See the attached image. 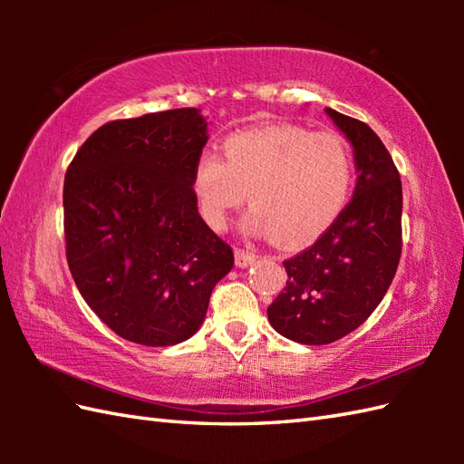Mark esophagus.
<instances>
[{"instance_id": "obj_1", "label": "esophagus", "mask_w": 464, "mask_h": 464, "mask_svg": "<svg viewBox=\"0 0 464 464\" xmlns=\"http://www.w3.org/2000/svg\"><path fill=\"white\" fill-rule=\"evenodd\" d=\"M253 261H255V255L253 253L245 251V249H235V263H237V267H241V269L249 267Z\"/></svg>"}]
</instances>
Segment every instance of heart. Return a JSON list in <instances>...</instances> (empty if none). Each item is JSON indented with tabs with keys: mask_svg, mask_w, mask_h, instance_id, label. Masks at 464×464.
<instances>
[{
	"mask_svg": "<svg viewBox=\"0 0 464 464\" xmlns=\"http://www.w3.org/2000/svg\"><path fill=\"white\" fill-rule=\"evenodd\" d=\"M223 155L201 153L191 173L197 209L215 231L225 229L249 189L255 205L245 229L295 247L327 231L349 199L353 153L339 133L269 123L227 135Z\"/></svg>",
	"mask_w": 464,
	"mask_h": 464,
	"instance_id": "heart-1",
	"label": "heart"
}]
</instances>
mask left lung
Returning <instances> with one entry per match:
<instances>
[{
  "instance_id": "1",
  "label": "left lung",
  "mask_w": 464,
  "mask_h": 464,
  "mask_svg": "<svg viewBox=\"0 0 464 464\" xmlns=\"http://www.w3.org/2000/svg\"><path fill=\"white\" fill-rule=\"evenodd\" d=\"M353 147L357 185L349 205L309 249L285 261L287 287L267 317L283 337L329 344L369 319L401 259L402 187L387 147L367 123L327 107Z\"/></svg>"
}]
</instances>
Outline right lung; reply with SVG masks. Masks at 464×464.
<instances>
[{"mask_svg":"<svg viewBox=\"0 0 464 464\" xmlns=\"http://www.w3.org/2000/svg\"><path fill=\"white\" fill-rule=\"evenodd\" d=\"M207 140L195 107L110 121L65 173L69 271L97 317L131 343L193 337L233 267L231 247L201 219L191 191Z\"/></svg>","mask_w":464,"mask_h":464,"instance_id":"add662e5","label":"right lung"}]
</instances>
